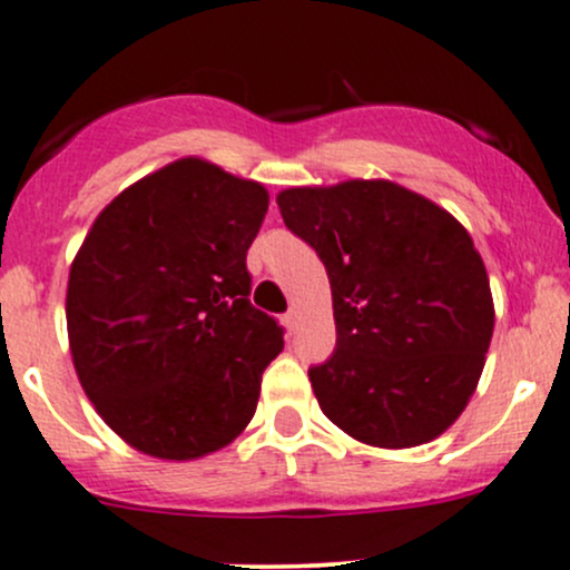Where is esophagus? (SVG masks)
<instances>
[{"instance_id": "esophagus-1", "label": "esophagus", "mask_w": 570, "mask_h": 570, "mask_svg": "<svg viewBox=\"0 0 570 570\" xmlns=\"http://www.w3.org/2000/svg\"><path fill=\"white\" fill-rule=\"evenodd\" d=\"M281 325H284L286 333H295V327H297V314H295V312L284 314V317H281Z\"/></svg>"}]
</instances>
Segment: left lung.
<instances>
[{
    "label": "left lung",
    "mask_w": 570,
    "mask_h": 570,
    "mask_svg": "<svg viewBox=\"0 0 570 570\" xmlns=\"http://www.w3.org/2000/svg\"><path fill=\"white\" fill-rule=\"evenodd\" d=\"M275 200L331 281L336 350L308 370L322 413L381 450L439 439L469 405L493 336L469 232L389 178L289 187Z\"/></svg>",
    "instance_id": "8db88e82"
}]
</instances>
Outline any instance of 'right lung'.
I'll list each match as a JSON object with an SVG mask.
<instances>
[{
	"instance_id": "obj_1",
	"label": "right lung",
	"mask_w": 570,
	"mask_h": 570,
	"mask_svg": "<svg viewBox=\"0 0 570 570\" xmlns=\"http://www.w3.org/2000/svg\"><path fill=\"white\" fill-rule=\"evenodd\" d=\"M264 184L184 157L99 212L68 273L73 370L131 450L198 461L256 413L262 372L284 350L250 306L245 267L267 215Z\"/></svg>"
}]
</instances>
